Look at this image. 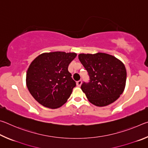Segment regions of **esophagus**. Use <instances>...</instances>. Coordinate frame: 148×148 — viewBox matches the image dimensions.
Listing matches in <instances>:
<instances>
[{
	"label": "esophagus",
	"mask_w": 148,
	"mask_h": 148,
	"mask_svg": "<svg viewBox=\"0 0 148 148\" xmlns=\"http://www.w3.org/2000/svg\"><path fill=\"white\" fill-rule=\"evenodd\" d=\"M82 84V82L81 81V80H79V81H77V82H76V85H77V86H78V87H80V86H81Z\"/></svg>",
	"instance_id": "34e87169"
}]
</instances>
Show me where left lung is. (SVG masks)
Returning a JSON list of instances; mask_svg holds the SVG:
<instances>
[{
    "mask_svg": "<svg viewBox=\"0 0 148 148\" xmlns=\"http://www.w3.org/2000/svg\"><path fill=\"white\" fill-rule=\"evenodd\" d=\"M78 58L88 72L90 82L82 85L88 101L97 106L113 103L124 91L127 79L125 64L105 53H80Z\"/></svg>",
    "mask_w": 148,
    "mask_h": 148,
    "instance_id": "obj_1",
    "label": "left lung"
}]
</instances>
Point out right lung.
Here are the masks:
<instances>
[{
    "label": "right lung",
    "mask_w": 148,
    "mask_h": 148,
    "mask_svg": "<svg viewBox=\"0 0 148 148\" xmlns=\"http://www.w3.org/2000/svg\"><path fill=\"white\" fill-rule=\"evenodd\" d=\"M77 54L64 51L43 53L29 65L26 85L30 93L42 106L56 109L71 96L76 82L68 66Z\"/></svg>",
    "instance_id": "right-lung-1"
}]
</instances>
